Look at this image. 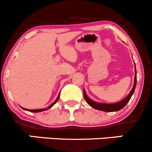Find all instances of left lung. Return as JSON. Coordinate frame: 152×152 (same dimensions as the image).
Instances as JSON below:
<instances>
[{
	"instance_id": "obj_1",
	"label": "left lung",
	"mask_w": 152,
	"mask_h": 152,
	"mask_svg": "<svg viewBox=\"0 0 152 152\" xmlns=\"http://www.w3.org/2000/svg\"><path fill=\"white\" fill-rule=\"evenodd\" d=\"M136 84H137V72H136L135 69V75H134V86H133L132 90H131L129 94L124 99V100L121 101V102H118L115 104H102V103H97V102H95L93 101H92L91 99H90L88 98V96L86 95V93L84 90V97H85V101L87 102V103L88 104L90 107H92L93 108L96 109L98 110H102V111L104 112H115V111H118V110H121L122 108H124L126 104L128 103L129 101L131 99L132 96L134 93V90H135Z\"/></svg>"
}]
</instances>
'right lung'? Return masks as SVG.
<instances>
[{
  "label": "right lung",
  "mask_w": 152,
  "mask_h": 152,
  "mask_svg": "<svg viewBox=\"0 0 152 152\" xmlns=\"http://www.w3.org/2000/svg\"><path fill=\"white\" fill-rule=\"evenodd\" d=\"M59 96H58V97H57V99H56V100L55 101V102H53V103L51 105L49 106V107H48V108H46V109H40V110H26V109H25V108H23V110H28V111H29V112H32V113H39V112L45 111V110H48V109H50V107H52V106L54 104L56 103V102H57L58 100H59Z\"/></svg>",
  "instance_id": "obj_1"
}]
</instances>
